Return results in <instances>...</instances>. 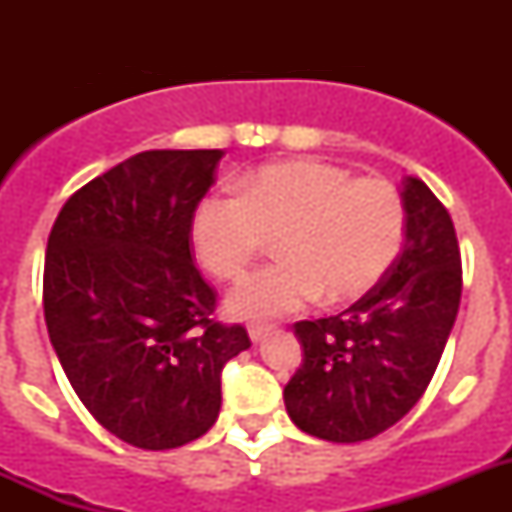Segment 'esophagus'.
<instances>
[{
    "label": "esophagus",
    "instance_id": "obj_1",
    "mask_svg": "<svg viewBox=\"0 0 512 512\" xmlns=\"http://www.w3.org/2000/svg\"><path fill=\"white\" fill-rule=\"evenodd\" d=\"M266 333H269V328H266V325H251V328H248V336H251L253 343L264 341Z\"/></svg>",
    "mask_w": 512,
    "mask_h": 512
}]
</instances>
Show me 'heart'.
I'll list each match as a JSON object with an SVG mask.
<instances>
[{
    "instance_id": "heart-1",
    "label": "heart",
    "mask_w": 512,
    "mask_h": 512,
    "mask_svg": "<svg viewBox=\"0 0 512 512\" xmlns=\"http://www.w3.org/2000/svg\"><path fill=\"white\" fill-rule=\"evenodd\" d=\"M197 205L192 246L202 269L233 282L279 238L282 261L233 289L238 318H279L312 300L346 305L392 269L408 233L400 189L379 176L297 158L266 164Z\"/></svg>"
}]
</instances>
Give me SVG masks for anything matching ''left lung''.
Masks as SVG:
<instances>
[{"mask_svg": "<svg viewBox=\"0 0 512 512\" xmlns=\"http://www.w3.org/2000/svg\"><path fill=\"white\" fill-rule=\"evenodd\" d=\"M408 233L382 282L348 310L300 320L302 364L284 387L310 436L356 443L408 415L431 384L461 300V253L449 210L408 176Z\"/></svg>", "mask_w": 512, "mask_h": 512, "instance_id": "obj_1", "label": "left lung"}]
</instances>
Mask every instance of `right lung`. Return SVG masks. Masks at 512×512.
<instances>
[{
  "label": "right lung",
  "mask_w": 512,
  "mask_h": 512,
  "mask_svg": "<svg viewBox=\"0 0 512 512\" xmlns=\"http://www.w3.org/2000/svg\"><path fill=\"white\" fill-rule=\"evenodd\" d=\"M223 151H143L71 194L48 235L43 312L84 408L120 441L184 446L220 413V377L251 346L217 320L192 217Z\"/></svg>",
  "instance_id": "1"
}]
</instances>
